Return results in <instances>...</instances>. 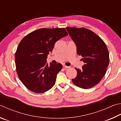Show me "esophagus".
<instances>
[{
	"label": "esophagus",
	"mask_w": 121,
	"mask_h": 121,
	"mask_svg": "<svg viewBox=\"0 0 121 121\" xmlns=\"http://www.w3.org/2000/svg\"><path fill=\"white\" fill-rule=\"evenodd\" d=\"M63 67H64L65 69H69V67H70L69 66H66V65H63Z\"/></svg>",
	"instance_id": "1"
}]
</instances>
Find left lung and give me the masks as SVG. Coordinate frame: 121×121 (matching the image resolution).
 Segmentation results:
<instances>
[{
  "mask_svg": "<svg viewBox=\"0 0 121 121\" xmlns=\"http://www.w3.org/2000/svg\"><path fill=\"white\" fill-rule=\"evenodd\" d=\"M75 42L77 54L81 56L84 65L81 69L75 68L77 75L72 79L79 87H93L104 77L109 62V52L104 41L94 32L84 27H66Z\"/></svg>",
  "mask_w": 121,
  "mask_h": 121,
  "instance_id": "left-lung-1",
  "label": "left lung"
}]
</instances>
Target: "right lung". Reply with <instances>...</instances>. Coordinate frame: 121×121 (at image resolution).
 I'll use <instances>...</instances> for the list:
<instances>
[{"label": "right lung", "instance_id": "1", "mask_svg": "<svg viewBox=\"0 0 121 121\" xmlns=\"http://www.w3.org/2000/svg\"><path fill=\"white\" fill-rule=\"evenodd\" d=\"M67 35L65 28H42L21 40L15 55L16 69L19 79L29 90L44 93L54 86L62 65H48L47 58L55 43Z\"/></svg>", "mask_w": 121, "mask_h": 121}]
</instances>
